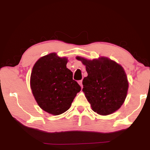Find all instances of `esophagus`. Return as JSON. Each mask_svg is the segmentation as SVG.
I'll list each match as a JSON object with an SVG mask.
<instances>
[{
	"instance_id": "obj_1",
	"label": "esophagus",
	"mask_w": 150,
	"mask_h": 150,
	"mask_svg": "<svg viewBox=\"0 0 150 150\" xmlns=\"http://www.w3.org/2000/svg\"><path fill=\"white\" fill-rule=\"evenodd\" d=\"M79 85H81V87L83 88V81H82V80H81V81H79Z\"/></svg>"
}]
</instances>
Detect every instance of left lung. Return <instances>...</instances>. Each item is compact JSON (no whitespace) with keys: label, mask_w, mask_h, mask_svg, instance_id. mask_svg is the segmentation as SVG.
Here are the masks:
<instances>
[{"label":"left lung","mask_w":150,"mask_h":150,"mask_svg":"<svg viewBox=\"0 0 150 150\" xmlns=\"http://www.w3.org/2000/svg\"><path fill=\"white\" fill-rule=\"evenodd\" d=\"M88 74L83 81L85 97L92 110L101 115L115 112L124 104L128 82L123 67L106 57L88 60L76 57Z\"/></svg>","instance_id":"left-lung-1"}]
</instances>
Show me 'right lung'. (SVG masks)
Listing matches in <instances>:
<instances>
[{
	"instance_id": "right-lung-1",
	"label": "right lung",
	"mask_w": 150,
	"mask_h": 150,
	"mask_svg": "<svg viewBox=\"0 0 150 150\" xmlns=\"http://www.w3.org/2000/svg\"><path fill=\"white\" fill-rule=\"evenodd\" d=\"M66 57L53 52L35 63L30 75V88L37 103L48 113L59 115L69 108L81 87L73 80Z\"/></svg>"
}]
</instances>
